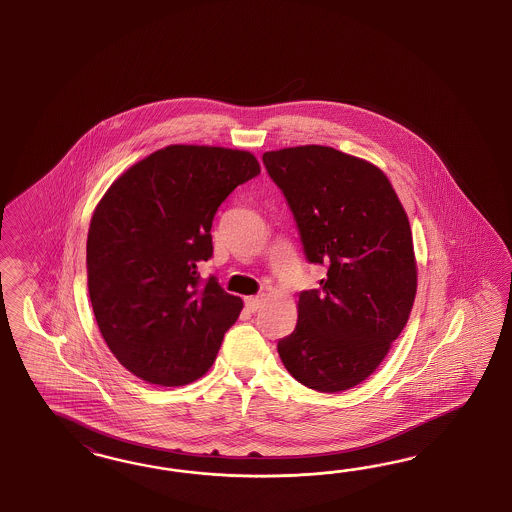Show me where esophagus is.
Listing matches in <instances>:
<instances>
[{"mask_svg": "<svg viewBox=\"0 0 512 512\" xmlns=\"http://www.w3.org/2000/svg\"><path fill=\"white\" fill-rule=\"evenodd\" d=\"M261 306H263V298H261V296H248V298H246V308H248L249 311L255 313Z\"/></svg>", "mask_w": 512, "mask_h": 512, "instance_id": "34e87169", "label": "esophagus"}]
</instances>
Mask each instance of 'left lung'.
I'll list each match as a JSON object with an SVG mask.
<instances>
[{
	"label": "left lung",
	"mask_w": 512,
	"mask_h": 512,
	"mask_svg": "<svg viewBox=\"0 0 512 512\" xmlns=\"http://www.w3.org/2000/svg\"><path fill=\"white\" fill-rule=\"evenodd\" d=\"M310 263L326 264L321 289L298 296L293 334L278 341L304 387L341 392L387 357L417 295L413 234L387 174L370 161L308 144L264 152Z\"/></svg>",
	"instance_id": "obj_1"
}]
</instances>
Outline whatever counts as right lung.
<instances>
[{
	"mask_svg": "<svg viewBox=\"0 0 512 512\" xmlns=\"http://www.w3.org/2000/svg\"><path fill=\"white\" fill-rule=\"evenodd\" d=\"M257 157L221 146L172 144L114 180L93 210L86 263L93 315L127 372L159 387L197 381L216 360L244 302L217 279L212 221Z\"/></svg>",
	"mask_w": 512,
	"mask_h": 512,
	"instance_id": "obj_1",
	"label": "right lung"
}]
</instances>
